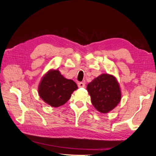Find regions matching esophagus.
I'll use <instances>...</instances> for the list:
<instances>
[{
    "label": "esophagus",
    "instance_id": "34e87169",
    "mask_svg": "<svg viewBox=\"0 0 156 156\" xmlns=\"http://www.w3.org/2000/svg\"><path fill=\"white\" fill-rule=\"evenodd\" d=\"M78 87H85V83L84 82H79L78 83Z\"/></svg>",
    "mask_w": 156,
    "mask_h": 156
}]
</instances>
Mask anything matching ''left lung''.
Listing matches in <instances>:
<instances>
[{
  "label": "left lung",
  "mask_w": 156,
  "mask_h": 156,
  "mask_svg": "<svg viewBox=\"0 0 156 156\" xmlns=\"http://www.w3.org/2000/svg\"><path fill=\"white\" fill-rule=\"evenodd\" d=\"M92 105L99 112L108 113L121 101V93L116 78L103 74L87 86Z\"/></svg>",
  "instance_id": "obj_1"
}]
</instances>
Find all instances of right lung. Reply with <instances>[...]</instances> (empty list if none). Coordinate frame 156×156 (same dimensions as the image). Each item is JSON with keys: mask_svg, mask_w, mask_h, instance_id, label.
I'll return each mask as SVG.
<instances>
[{"mask_svg": "<svg viewBox=\"0 0 156 156\" xmlns=\"http://www.w3.org/2000/svg\"><path fill=\"white\" fill-rule=\"evenodd\" d=\"M78 86L73 80L64 78L58 70L47 73L39 83V96L49 105L57 107L68 101Z\"/></svg>", "mask_w": 156, "mask_h": 156, "instance_id": "right-lung-1", "label": "right lung"}]
</instances>
